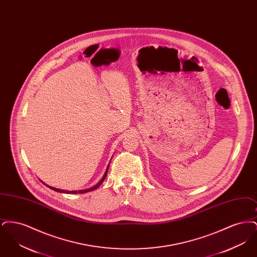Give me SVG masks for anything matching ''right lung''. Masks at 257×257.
Segmentation results:
<instances>
[{"label": "right lung", "mask_w": 257, "mask_h": 257, "mask_svg": "<svg viewBox=\"0 0 257 257\" xmlns=\"http://www.w3.org/2000/svg\"><path fill=\"white\" fill-rule=\"evenodd\" d=\"M109 166H110V163H109V165H108V167H107V170L105 171L103 177L101 178V180H100L95 186H93V187H91V188H88V189H86V190H80V191H66V190H61V189H57V188L51 187V186H48V185H46L45 183L43 184H45L47 187H49L50 189H52V190H54V191H56V192H59V193H63V194H84V193H87V192H90V191H93V190L97 189L98 187L104 182V180H105V178H106V176H107V173H108Z\"/></svg>", "instance_id": "right-lung-1"}]
</instances>
